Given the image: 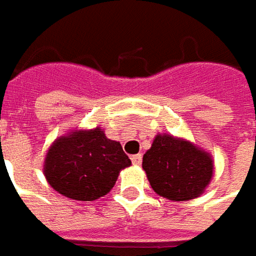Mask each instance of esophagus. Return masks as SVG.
Returning <instances> with one entry per match:
<instances>
[{
	"instance_id": "1",
	"label": "esophagus",
	"mask_w": 256,
	"mask_h": 256,
	"mask_svg": "<svg viewBox=\"0 0 256 256\" xmlns=\"http://www.w3.org/2000/svg\"><path fill=\"white\" fill-rule=\"evenodd\" d=\"M132 164H135V166H140V164H142V155L140 154H138V155H134L131 158Z\"/></svg>"
}]
</instances>
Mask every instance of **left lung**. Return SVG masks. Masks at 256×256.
Here are the masks:
<instances>
[{
	"label": "left lung",
	"mask_w": 256,
	"mask_h": 256,
	"mask_svg": "<svg viewBox=\"0 0 256 256\" xmlns=\"http://www.w3.org/2000/svg\"><path fill=\"white\" fill-rule=\"evenodd\" d=\"M142 168L156 194L172 202L202 196L214 174V160L207 150L169 134L156 135Z\"/></svg>",
	"instance_id": "left-lung-1"
}]
</instances>
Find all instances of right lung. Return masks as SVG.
<instances>
[{
    "mask_svg": "<svg viewBox=\"0 0 256 256\" xmlns=\"http://www.w3.org/2000/svg\"><path fill=\"white\" fill-rule=\"evenodd\" d=\"M131 166L120 142L100 126L74 130L53 140L44 160L48 183L62 196L92 202L114 188L120 172Z\"/></svg>",
    "mask_w": 256,
    "mask_h": 256,
    "instance_id": "1",
    "label": "right lung"
}]
</instances>
